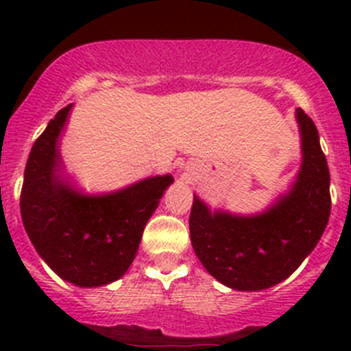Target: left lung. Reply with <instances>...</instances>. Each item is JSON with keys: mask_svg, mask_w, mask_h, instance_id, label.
Segmentation results:
<instances>
[{"mask_svg": "<svg viewBox=\"0 0 351 351\" xmlns=\"http://www.w3.org/2000/svg\"><path fill=\"white\" fill-rule=\"evenodd\" d=\"M302 167L287 197L267 213L241 218L210 213L193 197L191 244L219 283L234 290H263L287 280L315 250L330 216V173L311 117L297 108Z\"/></svg>", "mask_w": 351, "mask_h": 351, "instance_id": "left-lung-1", "label": "left lung"}]
</instances>
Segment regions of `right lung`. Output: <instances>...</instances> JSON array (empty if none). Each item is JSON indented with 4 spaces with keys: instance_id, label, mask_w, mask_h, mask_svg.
<instances>
[{
    "instance_id": "add662e5",
    "label": "right lung",
    "mask_w": 351,
    "mask_h": 351,
    "mask_svg": "<svg viewBox=\"0 0 351 351\" xmlns=\"http://www.w3.org/2000/svg\"><path fill=\"white\" fill-rule=\"evenodd\" d=\"M66 105L35 141L24 170L21 216L31 243L49 267L79 287L119 280L137 255L142 232L173 181L158 176L104 197H84L58 176V137Z\"/></svg>"
}]
</instances>
